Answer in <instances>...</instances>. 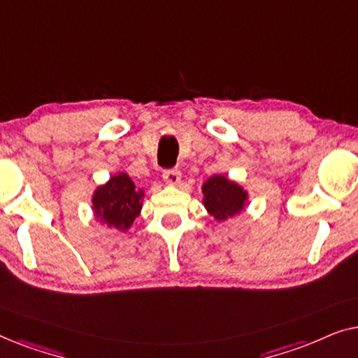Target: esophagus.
Instances as JSON below:
<instances>
[{
	"label": "esophagus",
	"mask_w": 358,
	"mask_h": 358,
	"mask_svg": "<svg viewBox=\"0 0 358 358\" xmlns=\"http://www.w3.org/2000/svg\"><path fill=\"white\" fill-rule=\"evenodd\" d=\"M163 179L171 185H176L180 180V171L179 169H164Z\"/></svg>",
	"instance_id": "34e87169"
}]
</instances>
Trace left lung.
I'll list each match as a JSON object with an SVG mask.
<instances>
[{
	"label": "left lung",
	"mask_w": 358,
	"mask_h": 358,
	"mask_svg": "<svg viewBox=\"0 0 358 358\" xmlns=\"http://www.w3.org/2000/svg\"><path fill=\"white\" fill-rule=\"evenodd\" d=\"M203 203L210 215L217 220L238 213L243 210L248 195L238 184L229 182L224 176H213L203 184Z\"/></svg>",
	"instance_id": "left-lung-1"
}]
</instances>
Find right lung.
Returning <instances> with one entry per match:
<instances>
[{
    "instance_id": "right-lung-1",
    "label": "right lung",
    "mask_w": 358,
    "mask_h": 358,
    "mask_svg": "<svg viewBox=\"0 0 358 358\" xmlns=\"http://www.w3.org/2000/svg\"><path fill=\"white\" fill-rule=\"evenodd\" d=\"M141 195L143 192L135 189L134 180L129 176L124 173L117 174L106 185L97 189L92 197L96 217L120 231H127L138 217Z\"/></svg>"
}]
</instances>
